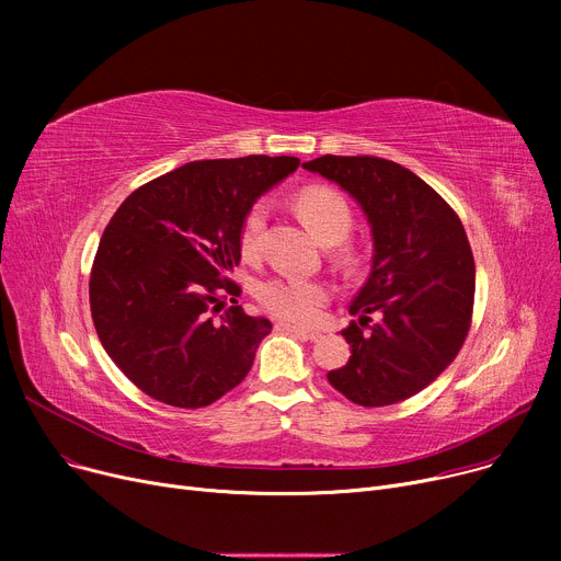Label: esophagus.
Instances as JSON below:
<instances>
[{"label":"esophagus","instance_id":"esophagus-1","mask_svg":"<svg viewBox=\"0 0 561 561\" xmlns=\"http://www.w3.org/2000/svg\"><path fill=\"white\" fill-rule=\"evenodd\" d=\"M279 332H290V334H298L302 339H309V341H316L320 336V332L316 330H307V328H300V325H290V322H277L275 325Z\"/></svg>","mask_w":561,"mask_h":561}]
</instances>
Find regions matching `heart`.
Wrapping results in <instances>:
<instances>
[{
  "instance_id": "heart-1",
  "label": "heart",
  "mask_w": 561,
  "mask_h": 561,
  "mask_svg": "<svg viewBox=\"0 0 561 561\" xmlns=\"http://www.w3.org/2000/svg\"><path fill=\"white\" fill-rule=\"evenodd\" d=\"M298 214L307 229L320 243L343 241L352 227V211L345 197L325 186H311L298 197ZM268 220V206L256 202L241 225V248L245 254H254L261 233ZM328 286L313 279H271L259 288L261 305L277 318L293 322H311L318 318L322 305L328 302Z\"/></svg>"
}]
</instances>
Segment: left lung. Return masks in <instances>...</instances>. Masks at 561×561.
Listing matches in <instances>:
<instances>
[{"label": "left lung", "mask_w": 561, "mask_h": 561, "mask_svg": "<svg viewBox=\"0 0 561 561\" xmlns=\"http://www.w3.org/2000/svg\"><path fill=\"white\" fill-rule=\"evenodd\" d=\"M355 199L373 236L370 273L341 334L350 345L330 385L362 407L423 391L457 357L470 328L476 261L461 220L432 186L400 163L325 154L302 163ZM380 320L368 327L369 313Z\"/></svg>", "instance_id": "8db88e82"}]
</instances>
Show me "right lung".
<instances>
[{
  "label": "right lung",
  "mask_w": 561,
  "mask_h": 561,
  "mask_svg": "<svg viewBox=\"0 0 561 561\" xmlns=\"http://www.w3.org/2000/svg\"><path fill=\"white\" fill-rule=\"evenodd\" d=\"M298 165L265 154L193 161L113 214L88 284L91 313L106 355L142 393L199 409L245 379L273 322L236 302L241 288L229 277L241 261V225Z\"/></svg>",
  "instance_id": "1"
}]
</instances>
